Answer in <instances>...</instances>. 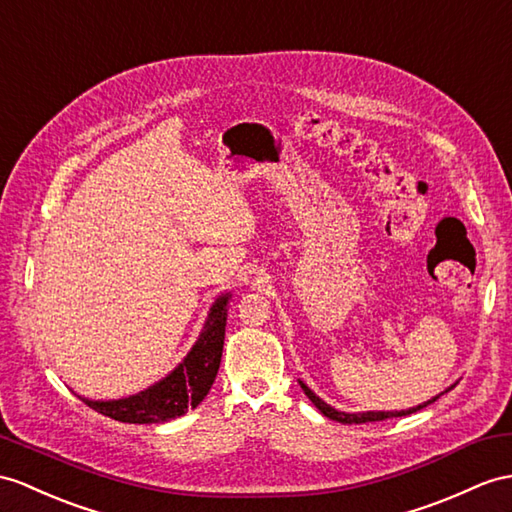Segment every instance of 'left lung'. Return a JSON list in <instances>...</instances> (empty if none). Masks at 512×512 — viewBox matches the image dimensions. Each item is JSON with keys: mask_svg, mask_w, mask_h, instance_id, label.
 <instances>
[{"mask_svg": "<svg viewBox=\"0 0 512 512\" xmlns=\"http://www.w3.org/2000/svg\"><path fill=\"white\" fill-rule=\"evenodd\" d=\"M299 386H302L308 400L313 402V404L321 410L323 415H326V417H328V419H332V421H339V423H369V421H384V419H393V417H406V415H410V413H417V410L426 408L428 404H432V402L439 400V395H436V397H432L430 402H426V404H419L417 408L395 410V413H358V415H352V413H339V410H336V408H332V406H328V404L323 402V400H319V397H317L313 391H310L304 382H299Z\"/></svg>", "mask_w": 512, "mask_h": 512, "instance_id": "8db88e82", "label": "left lung"}]
</instances>
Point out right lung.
<instances>
[{"label":"right lung","instance_id":"obj_1","mask_svg":"<svg viewBox=\"0 0 512 512\" xmlns=\"http://www.w3.org/2000/svg\"><path fill=\"white\" fill-rule=\"evenodd\" d=\"M228 299L230 293L217 299L215 306L210 308L206 328L199 341L193 345L189 356L184 358V363L173 369L165 380L126 397V400L91 402L82 397L84 404L97 410V413L123 423H162L184 415L189 408H195L208 395L210 386L217 378L223 339H226Z\"/></svg>","mask_w":512,"mask_h":512}]
</instances>
